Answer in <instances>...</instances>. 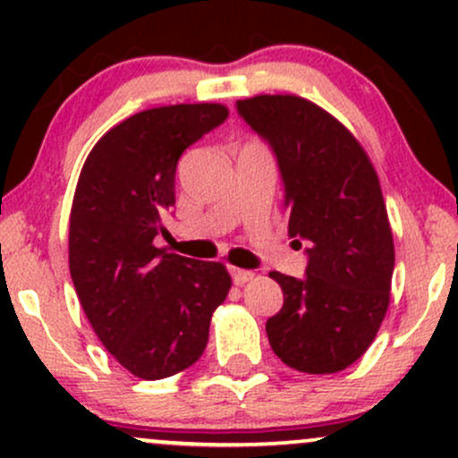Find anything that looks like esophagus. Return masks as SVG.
Instances as JSON below:
<instances>
[{"mask_svg":"<svg viewBox=\"0 0 458 458\" xmlns=\"http://www.w3.org/2000/svg\"><path fill=\"white\" fill-rule=\"evenodd\" d=\"M230 276H233V282L239 284V286H241V284L250 282L251 277H254V273L245 271V269H234V267H233V269H230Z\"/></svg>","mask_w":458,"mask_h":458,"instance_id":"34e87169","label":"esophagus"}]
</instances>
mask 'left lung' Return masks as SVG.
Segmentation results:
<instances>
[{
    "label": "left lung",
    "mask_w": 458,
    "mask_h": 458,
    "mask_svg": "<svg viewBox=\"0 0 458 458\" xmlns=\"http://www.w3.org/2000/svg\"><path fill=\"white\" fill-rule=\"evenodd\" d=\"M280 167L288 236L306 243V276L271 271L284 306L269 344L310 375L344 370L366 353L390 303L394 239L375 167L334 115L293 94L236 101Z\"/></svg>",
    "instance_id": "obj_1"
}]
</instances>
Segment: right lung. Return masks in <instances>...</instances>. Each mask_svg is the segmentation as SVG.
Returning a JSON list of instances; mask_svg holds the SVG:
<instances>
[{"label":"right lung","mask_w":458,"mask_h":458,"mask_svg":"<svg viewBox=\"0 0 458 458\" xmlns=\"http://www.w3.org/2000/svg\"><path fill=\"white\" fill-rule=\"evenodd\" d=\"M225 118L217 103L146 109L107 131L79 174L68 228L72 284L94 334L140 379L196 364L233 284L222 262L155 247L174 204L178 159Z\"/></svg>","instance_id":"right-lung-1"}]
</instances>
